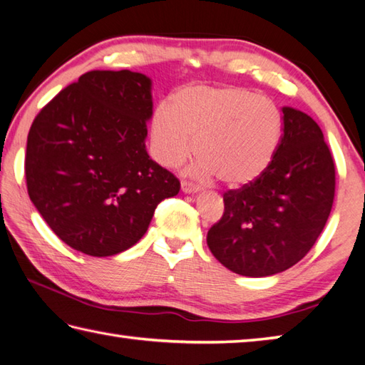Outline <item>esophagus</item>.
Segmentation results:
<instances>
[{
  "mask_svg": "<svg viewBox=\"0 0 365 365\" xmlns=\"http://www.w3.org/2000/svg\"><path fill=\"white\" fill-rule=\"evenodd\" d=\"M182 191L185 195H196V192L201 191V188L197 185H192L190 182H182Z\"/></svg>",
  "mask_w": 365,
  "mask_h": 365,
  "instance_id": "obj_1",
  "label": "esophagus"
}]
</instances>
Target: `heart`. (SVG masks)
Segmentation results:
<instances>
[{
    "mask_svg": "<svg viewBox=\"0 0 365 365\" xmlns=\"http://www.w3.org/2000/svg\"><path fill=\"white\" fill-rule=\"evenodd\" d=\"M150 134L163 166L182 164L195 140L199 160L192 174L217 175L226 187L240 188L270 168L282 142L283 117L272 99L252 90L195 85L177 93L173 109H156Z\"/></svg>",
    "mask_w": 365,
    "mask_h": 365,
    "instance_id": "heart-1",
    "label": "heart"
}]
</instances>
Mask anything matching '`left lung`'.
<instances>
[{
  "instance_id": "obj_1",
  "label": "left lung",
  "mask_w": 365,
  "mask_h": 365,
  "mask_svg": "<svg viewBox=\"0 0 365 365\" xmlns=\"http://www.w3.org/2000/svg\"><path fill=\"white\" fill-rule=\"evenodd\" d=\"M283 135L258 180L225 192V213L207 245L226 269L269 277L294 266L315 245L334 202L335 168L318 123L283 107Z\"/></svg>"
}]
</instances>
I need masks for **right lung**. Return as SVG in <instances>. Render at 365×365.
<instances>
[{
	"label": "right lung",
	"mask_w": 365,
	"mask_h": 365,
	"mask_svg": "<svg viewBox=\"0 0 365 365\" xmlns=\"http://www.w3.org/2000/svg\"><path fill=\"white\" fill-rule=\"evenodd\" d=\"M152 78L90 71L61 90L28 133L25 175L31 202L58 237L90 256L139 242L156 205L180 182L150 158Z\"/></svg>",
	"instance_id": "right-lung-1"
}]
</instances>
